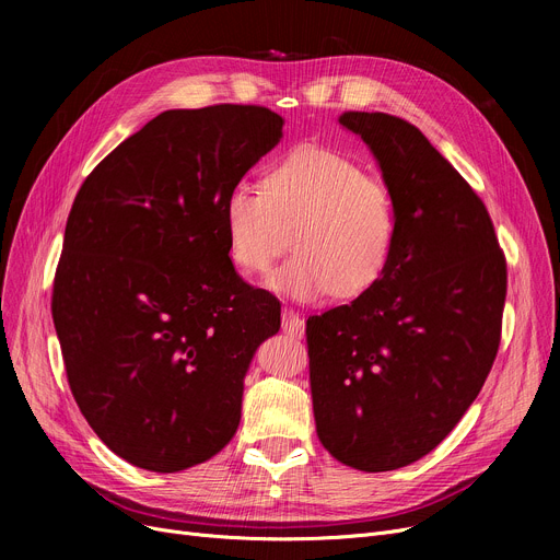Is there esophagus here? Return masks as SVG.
<instances>
[{
    "label": "esophagus",
    "mask_w": 560,
    "mask_h": 560,
    "mask_svg": "<svg viewBox=\"0 0 560 560\" xmlns=\"http://www.w3.org/2000/svg\"><path fill=\"white\" fill-rule=\"evenodd\" d=\"M281 329L290 338H302L304 336V317L300 313H295V311L283 308V313H281Z\"/></svg>",
    "instance_id": "1"
}]
</instances>
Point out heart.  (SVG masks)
Here are the masks:
<instances>
[{
	"mask_svg": "<svg viewBox=\"0 0 560 560\" xmlns=\"http://www.w3.org/2000/svg\"><path fill=\"white\" fill-rule=\"evenodd\" d=\"M220 211L229 258L243 275L268 270L292 231L295 254L265 279L292 302L359 298L386 277L397 249L390 188L329 147L288 152L265 172L262 188L233 184Z\"/></svg>",
	"mask_w": 560,
	"mask_h": 560,
	"instance_id": "1",
	"label": "heart"
}]
</instances>
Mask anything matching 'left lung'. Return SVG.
Instances as JSON below:
<instances>
[{
	"mask_svg": "<svg viewBox=\"0 0 560 560\" xmlns=\"http://www.w3.org/2000/svg\"><path fill=\"white\" fill-rule=\"evenodd\" d=\"M397 206L386 277L306 322L319 443L363 472L416 463L458 424L502 340L506 258L486 203L427 136L388 113L347 110Z\"/></svg>",
	"mask_w": 560,
	"mask_h": 560,
	"instance_id": "obj_1",
	"label": "left lung"
}]
</instances>
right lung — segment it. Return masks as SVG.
I'll return each instance as SVG.
<instances>
[{"label": "right lung", "instance_id": "obj_1", "mask_svg": "<svg viewBox=\"0 0 560 560\" xmlns=\"http://www.w3.org/2000/svg\"><path fill=\"white\" fill-rule=\"evenodd\" d=\"M254 104L165 110L85 176L66 224L51 317L77 406L152 472L215 456L281 306L235 272L222 197L281 140Z\"/></svg>", "mask_w": 560, "mask_h": 560}]
</instances>
